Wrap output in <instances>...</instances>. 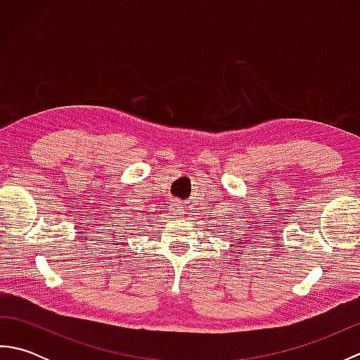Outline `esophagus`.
Returning a JSON list of instances; mask_svg holds the SVG:
<instances>
[{
  "mask_svg": "<svg viewBox=\"0 0 360 360\" xmlns=\"http://www.w3.org/2000/svg\"><path fill=\"white\" fill-rule=\"evenodd\" d=\"M172 209H173V212L176 213V215H184V213H186L184 207H182V205H179L178 202H173V205H172Z\"/></svg>",
  "mask_w": 360,
  "mask_h": 360,
  "instance_id": "34e87169",
  "label": "esophagus"
}]
</instances>
